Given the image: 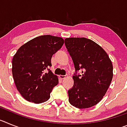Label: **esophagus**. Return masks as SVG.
<instances>
[{
  "mask_svg": "<svg viewBox=\"0 0 127 127\" xmlns=\"http://www.w3.org/2000/svg\"><path fill=\"white\" fill-rule=\"evenodd\" d=\"M59 77H60V79H64V78H65L66 76H64V75H60V76H59Z\"/></svg>",
  "mask_w": 127,
  "mask_h": 127,
  "instance_id": "esophagus-1",
  "label": "esophagus"
}]
</instances>
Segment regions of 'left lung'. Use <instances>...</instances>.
I'll use <instances>...</instances> for the list:
<instances>
[{"instance_id": "8db88e82", "label": "left lung", "mask_w": 127, "mask_h": 127, "mask_svg": "<svg viewBox=\"0 0 127 127\" xmlns=\"http://www.w3.org/2000/svg\"><path fill=\"white\" fill-rule=\"evenodd\" d=\"M76 70L82 75L72 76L73 88L68 92L69 101L74 107L89 108L104 97L113 79V64L105 50L98 44L85 37L65 39Z\"/></svg>"}]
</instances>
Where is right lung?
I'll return each instance as SVG.
<instances>
[{"instance_id": "1", "label": "right lung", "mask_w": 127, "mask_h": 127, "mask_svg": "<svg viewBox=\"0 0 127 127\" xmlns=\"http://www.w3.org/2000/svg\"><path fill=\"white\" fill-rule=\"evenodd\" d=\"M64 43L60 37L41 35L24 44L14 55L12 73L14 83L27 101L41 104L50 98L53 88L58 84V76L49 69L51 58Z\"/></svg>"}]
</instances>
